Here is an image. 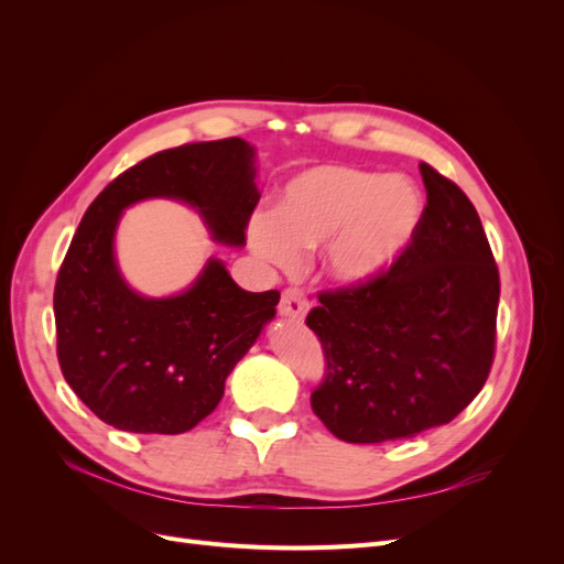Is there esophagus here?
<instances>
[{"instance_id":"esophagus-1","label":"esophagus","mask_w":564,"mask_h":564,"mask_svg":"<svg viewBox=\"0 0 564 564\" xmlns=\"http://www.w3.org/2000/svg\"><path fill=\"white\" fill-rule=\"evenodd\" d=\"M305 313H308V301H305V296L299 292V289H286V292H282V299H280L282 317L301 322Z\"/></svg>"}]
</instances>
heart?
<instances>
[{"mask_svg": "<svg viewBox=\"0 0 564 564\" xmlns=\"http://www.w3.org/2000/svg\"><path fill=\"white\" fill-rule=\"evenodd\" d=\"M421 218L423 199L409 178L319 164L289 178L272 212L249 218L247 242L280 270H294L303 251L322 247L329 280L357 289L402 259Z\"/></svg>", "mask_w": 564, "mask_h": 564, "instance_id": "obj_1", "label": "heart"}]
</instances>
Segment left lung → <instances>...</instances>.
I'll return each instance as SVG.
<instances>
[{
    "label": "left lung",
    "mask_w": 564,
    "mask_h": 564,
    "mask_svg": "<svg viewBox=\"0 0 564 564\" xmlns=\"http://www.w3.org/2000/svg\"><path fill=\"white\" fill-rule=\"evenodd\" d=\"M419 169L429 204L412 247L371 284L322 294L305 319L327 355L313 412L355 445L449 423L491 367L499 270L480 216L458 185Z\"/></svg>",
    "instance_id": "1"
}]
</instances>
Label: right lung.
I'll return each instance as SVG.
<instances>
[{
	"instance_id": "right-lung-1",
	"label": "right lung",
	"mask_w": 564,
	"mask_h": 564,
	"mask_svg": "<svg viewBox=\"0 0 564 564\" xmlns=\"http://www.w3.org/2000/svg\"><path fill=\"white\" fill-rule=\"evenodd\" d=\"M253 178L247 141L191 143L131 166L84 214L58 272L54 315L63 377L100 421L127 433L195 429L275 317L280 292H247L216 256L183 292L145 296L124 280L115 251L122 214L145 199L187 204L216 245L245 247L259 202Z\"/></svg>"
}]
</instances>
